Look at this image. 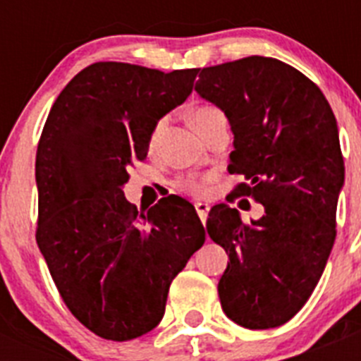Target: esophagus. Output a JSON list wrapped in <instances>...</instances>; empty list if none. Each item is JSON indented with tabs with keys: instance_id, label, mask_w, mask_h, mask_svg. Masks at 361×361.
<instances>
[{
	"instance_id": "1",
	"label": "esophagus",
	"mask_w": 361,
	"mask_h": 361,
	"mask_svg": "<svg viewBox=\"0 0 361 361\" xmlns=\"http://www.w3.org/2000/svg\"><path fill=\"white\" fill-rule=\"evenodd\" d=\"M195 209H197V215L200 216V220L206 222V219H208V212H209V204L195 202Z\"/></svg>"
}]
</instances>
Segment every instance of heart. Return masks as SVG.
Here are the masks:
<instances>
[{
    "mask_svg": "<svg viewBox=\"0 0 361 361\" xmlns=\"http://www.w3.org/2000/svg\"><path fill=\"white\" fill-rule=\"evenodd\" d=\"M222 116H224V114H222L220 108L213 106V104H200V106H197L195 110L191 111V123H193V126L197 128V132H200V130L209 123V121ZM164 124L166 121L161 119L155 126H153L152 133H149V141H148L149 149L157 148L161 133L162 130H164ZM209 184H212V177H180L175 180V188H177L178 191L188 193V195L191 197H197V199H199V197L208 195Z\"/></svg>",
    "mask_w": 361,
    "mask_h": 361,
    "instance_id": "b5f03b06",
    "label": "heart"
}]
</instances>
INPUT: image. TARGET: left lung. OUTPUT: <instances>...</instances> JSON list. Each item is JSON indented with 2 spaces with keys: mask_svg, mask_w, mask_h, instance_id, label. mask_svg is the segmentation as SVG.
I'll return each mask as SVG.
<instances>
[{
  "mask_svg": "<svg viewBox=\"0 0 361 361\" xmlns=\"http://www.w3.org/2000/svg\"><path fill=\"white\" fill-rule=\"evenodd\" d=\"M195 90L231 124L228 170L245 178L233 193L266 212L250 224L226 204L209 212L208 235L229 257L220 304L245 329L279 327L314 291L336 238L345 173L336 119L311 79L273 57L202 68Z\"/></svg>",
  "mask_w": 361,
  "mask_h": 361,
  "instance_id": "8db88e82",
  "label": "left lung"
}]
</instances>
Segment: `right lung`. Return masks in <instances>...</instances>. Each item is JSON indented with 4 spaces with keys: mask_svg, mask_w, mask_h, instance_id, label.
<instances>
[{
    "mask_svg": "<svg viewBox=\"0 0 361 361\" xmlns=\"http://www.w3.org/2000/svg\"><path fill=\"white\" fill-rule=\"evenodd\" d=\"M197 73L94 63L63 88L41 132L37 245L66 307L104 340L152 331L171 280L206 240L184 199L139 213L123 193L153 126L186 101Z\"/></svg>",
    "mask_w": 361,
    "mask_h": 361,
    "instance_id": "add662e5",
    "label": "right lung"
}]
</instances>
